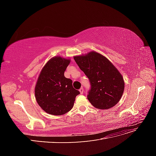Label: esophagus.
<instances>
[{
  "mask_svg": "<svg viewBox=\"0 0 156 156\" xmlns=\"http://www.w3.org/2000/svg\"><path fill=\"white\" fill-rule=\"evenodd\" d=\"M79 92H80V94H83V92H84V88L83 87H81V88L79 89Z\"/></svg>",
  "mask_w": 156,
  "mask_h": 156,
  "instance_id": "esophagus-1",
  "label": "esophagus"
}]
</instances>
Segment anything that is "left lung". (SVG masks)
<instances>
[{
  "mask_svg": "<svg viewBox=\"0 0 156 156\" xmlns=\"http://www.w3.org/2000/svg\"><path fill=\"white\" fill-rule=\"evenodd\" d=\"M73 58L90 82L87 98L91 104L100 109L116 105L123 94L124 81L112 62L96 51L75 56Z\"/></svg>",
  "mask_w": 156,
  "mask_h": 156,
  "instance_id": "left-lung-1",
  "label": "left lung"
}]
</instances>
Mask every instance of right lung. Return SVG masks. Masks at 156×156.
I'll return each instance as SVG.
<instances>
[{"instance_id": "add662e5", "label": "right lung", "mask_w": 156, "mask_h": 156, "mask_svg": "<svg viewBox=\"0 0 156 156\" xmlns=\"http://www.w3.org/2000/svg\"><path fill=\"white\" fill-rule=\"evenodd\" d=\"M70 59L54 56L41 70L35 86L36 100L40 107L52 115H62L73 107L80 92L72 86V81L64 77Z\"/></svg>"}]
</instances>
